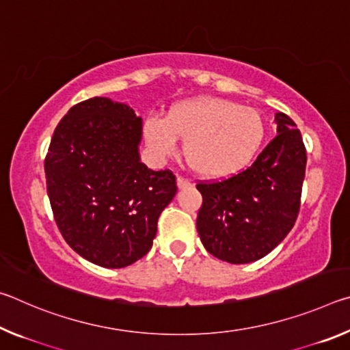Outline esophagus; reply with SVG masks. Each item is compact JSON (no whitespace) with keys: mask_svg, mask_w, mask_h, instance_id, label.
I'll return each mask as SVG.
<instances>
[{"mask_svg":"<svg viewBox=\"0 0 350 350\" xmlns=\"http://www.w3.org/2000/svg\"><path fill=\"white\" fill-rule=\"evenodd\" d=\"M177 187H179L180 189H185V188L191 187V182H189L188 179H185V177L177 176Z\"/></svg>","mask_w":350,"mask_h":350,"instance_id":"esophagus-1","label":"esophagus"}]
</instances>
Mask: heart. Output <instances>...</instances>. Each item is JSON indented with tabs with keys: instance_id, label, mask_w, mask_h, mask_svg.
I'll return each instance as SVG.
<instances>
[{
	"instance_id": "obj_1",
	"label": "heart",
	"mask_w": 350,
	"mask_h": 350,
	"mask_svg": "<svg viewBox=\"0 0 350 350\" xmlns=\"http://www.w3.org/2000/svg\"><path fill=\"white\" fill-rule=\"evenodd\" d=\"M148 146L161 157L174 156L177 139L185 142V161L205 179H224L245 168L267 134L259 111L232 100L200 97L171 108L167 117L145 120Z\"/></svg>"
}]
</instances>
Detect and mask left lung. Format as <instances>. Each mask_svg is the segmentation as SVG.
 Returning <instances> with one entry per match:
<instances>
[{
    "mask_svg": "<svg viewBox=\"0 0 350 350\" xmlns=\"http://www.w3.org/2000/svg\"><path fill=\"white\" fill-rule=\"evenodd\" d=\"M278 134L250 167L222 180L198 182V233L206 252L230 264L264 258L293 228L306 176V146L295 122L275 117Z\"/></svg>",
    "mask_w": 350,
    "mask_h": 350,
    "instance_id": "8db88e82",
    "label": "left lung"
}]
</instances>
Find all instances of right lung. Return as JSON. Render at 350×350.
Instances as JSON below:
<instances>
[{
    "label": "right lung",
    "instance_id": "1",
    "mask_svg": "<svg viewBox=\"0 0 350 350\" xmlns=\"http://www.w3.org/2000/svg\"><path fill=\"white\" fill-rule=\"evenodd\" d=\"M142 118L106 97L77 103L44 159L47 196L64 241L91 262L122 269L152 247L177 191L173 171L140 162Z\"/></svg>",
    "mask_w": 350,
    "mask_h": 350
}]
</instances>
